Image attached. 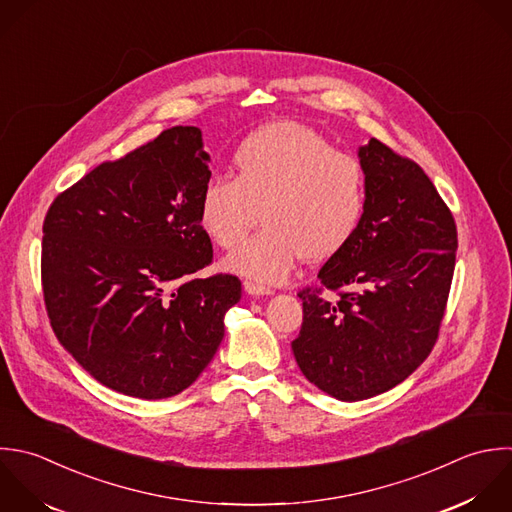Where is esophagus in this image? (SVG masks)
Returning <instances> with one entry per match:
<instances>
[{
  "mask_svg": "<svg viewBox=\"0 0 512 512\" xmlns=\"http://www.w3.org/2000/svg\"><path fill=\"white\" fill-rule=\"evenodd\" d=\"M243 287H245V291H247L249 295H271V293H273L271 287L261 285V283H257V281H245Z\"/></svg>",
  "mask_w": 512,
  "mask_h": 512,
  "instance_id": "1",
  "label": "esophagus"
}]
</instances>
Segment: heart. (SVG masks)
I'll list each match as a JSON object with an SVG mask.
<instances>
[{
    "label": "heart",
    "mask_w": 512,
    "mask_h": 512,
    "mask_svg": "<svg viewBox=\"0 0 512 512\" xmlns=\"http://www.w3.org/2000/svg\"><path fill=\"white\" fill-rule=\"evenodd\" d=\"M233 175H211L199 197V219L221 249H235L227 265L261 281L285 279L303 257L319 263L355 235L367 201L361 161L333 147L321 133L279 121L247 135L233 155Z\"/></svg>",
    "instance_id": "1"
}]
</instances>
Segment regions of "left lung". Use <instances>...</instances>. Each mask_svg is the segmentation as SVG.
<instances>
[{
    "label": "left lung",
    "instance_id": "left-lung-1",
    "mask_svg": "<svg viewBox=\"0 0 512 512\" xmlns=\"http://www.w3.org/2000/svg\"><path fill=\"white\" fill-rule=\"evenodd\" d=\"M359 157L361 223L321 267L319 283L297 293L303 325L291 343L303 375L339 401L381 395L429 357L459 245L455 217L419 163L379 139Z\"/></svg>",
    "mask_w": 512,
    "mask_h": 512
}]
</instances>
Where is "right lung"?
<instances>
[{"instance_id":"add662e5","label":"right lung","mask_w":512,"mask_h":512,"mask_svg":"<svg viewBox=\"0 0 512 512\" xmlns=\"http://www.w3.org/2000/svg\"><path fill=\"white\" fill-rule=\"evenodd\" d=\"M209 161L201 131L177 125L103 161L45 213L41 289L51 329L117 393L155 401L187 389L241 299L239 277L195 275L213 263L199 219Z\"/></svg>"}]
</instances>
